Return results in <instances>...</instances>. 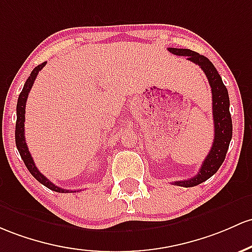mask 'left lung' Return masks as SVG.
I'll return each mask as SVG.
<instances>
[{"instance_id": "8db88e82", "label": "left lung", "mask_w": 252, "mask_h": 252, "mask_svg": "<svg viewBox=\"0 0 252 252\" xmlns=\"http://www.w3.org/2000/svg\"><path fill=\"white\" fill-rule=\"evenodd\" d=\"M171 54L177 56H185L195 64L200 65L206 74L212 88L213 99V120H214V142L208 156L203 160L202 166L195 177L184 181H177L175 185L191 188L203 183L208 178L217 173L225 160L226 153L232 139V118L229 113V98L226 86L223 85L221 76L215 69L214 64L203 55L191 51L189 49L168 48Z\"/></svg>"}]
</instances>
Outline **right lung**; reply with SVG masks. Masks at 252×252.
<instances>
[{
	"instance_id": "add662e5",
	"label": "right lung",
	"mask_w": 252,
	"mask_h": 252,
	"mask_svg": "<svg viewBox=\"0 0 252 252\" xmlns=\"http://www.w3.org/2000/svg\"><path fill=\"white\" fill-rule=\"evenodd\" d=\"M46 64V62L41 63V64L37 65L34 69L32 70L31 75L29 76V79L26 80L25 82L23 91H21L20 95H19L18 99V104H16V124H15V143H16V148H18L19 153H20L21 159L24 160L25 165H26L27 170L31 172V175L37 179L39 183L43 185H45L46 188H49L50 190L56 192H73V190H67V189H62V188L57 187L54 183L49 181L45 176L41 175L40 171L38 170L37 166H35L34 161H33V158L30 154L29 147L26 145V140H25V107H26V100L27 96H29L30 91H31L33 82H34L35 77H37L38 73L43 69L44 65ZM80 191V190H75V192Z\"/></svg>"
}]
</instances>
